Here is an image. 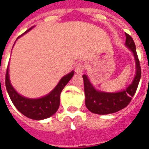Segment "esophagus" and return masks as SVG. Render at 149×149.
<instances>
[{"label": "esophagus", "mask_w": 149, "mask_h": 149, "mask_svg": "<svg viewBox=\"0 0 149 149\" xmlns=\"http://www.w3.org/2000/svg\"><path fill=\"white\" fill-rule=\"evenodd\" d=\"M84 68H85V65L84 64H82V63H78L77 64V65L75 66V72L78 73V74H81L83 72V71L84 70Z\"/></svg>", "instance_id": "34e87169"}]
</instances>
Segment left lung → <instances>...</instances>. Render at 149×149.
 Here are the masks:
<instances>
[{"mask_svg": "<svg viewBox=\"0 0 149 149\" xmlns=\"http://www.w3.org/2000/svg\"><path fill=\"white\" fill-rule=\"evenodd\" d=\"M126 40L125 45L132 52L136 63V75L133 81L125 89L117 93H106L99 91L91 84L86 75H83L84 93H85V105L93 113L106 115L114 113L123 109L128 105L132 98L136 93L138 84L141 77V69L140 61L138 60L134 40L128 34L125 33Z\"/></svg>", "mask_w": 149, "mask_h": 149, "instance_id": "8db88e82", "label": "left lung"}]
</instances>
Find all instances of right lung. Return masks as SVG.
<instances>
[{"instance_id": "obj_1", "label": "right lung", "mask_w": 149, "mask_h": 149, "mask_svg": "<svg viewBox=\"0 0 149 149\" xmlns=\"http://www.w3.org/2000/svg\"><path fill=\"white\" fill-rule=\"evenodd\" d=\"M33 27L28 29L24 33L31 30ZM21 37V36H20ZM20 37H17V39ZM74 75V71L65 75L59 81L57 85L46 96L37 99H30L21 96L12 86L8 75V67L5 75V86L8 96L14 106L20 112L29 118L40 120L49 118L55 114L60 106V96L61 91Z\"/></svg>"}]
</instances>
